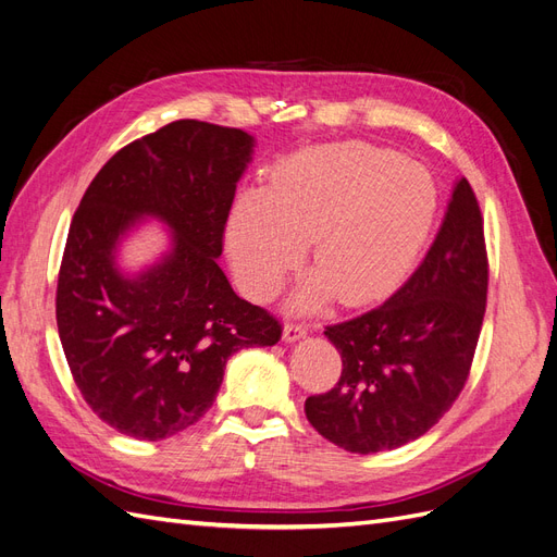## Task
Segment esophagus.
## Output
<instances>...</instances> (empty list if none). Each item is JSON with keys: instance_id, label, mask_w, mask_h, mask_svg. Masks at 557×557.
<instances>
[{"instance_id": "esophagus-1", "label": "esophagus", "mask_w": 557, "mask_h": 557, "mask_svg": "<svg viewBox=\"0 0 557 557\" xmlns=\"http://www.w3.org/2000/svg\"><path fill=\"white\" fill-rule=\"evenodd\" d=\"M307 336V325H299V323H288L283 327V342L285 344H295L299 339H305Z\"/></svg>"}]
</instances>
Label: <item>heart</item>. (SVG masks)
<instances>
[{
  "label": "heart",
  "instance_id": "1",
  "mask_svg": "<svg viewBox=\"0 0 557 557\" xmlns=\"http://www.w3.org/2000/svg\"><path fill=\"white\" fill-rule=\"evenodd\" d=\"M436 190L423 166L364 141L305 150L278 166L269 190L237 199L227 250L242 288L272 297L313 242L315 274L293 295L297 311L336 297L362 307L391 295L423 250Z\"/></svg>",
  "mask_w": 557,
  "mask_h": 557
}]
</instances>
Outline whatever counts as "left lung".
<instances>
[{"label": "left lung", "instance_id": "1", "mask_svg": "<svg viewBox=\"0 0 557 557\" xmlns=\"http://www.w3.org/2000/svg\"><path fill=\"white\" fill-rule=\"evenodd\" d=\"M487 293L483 218L467 178L453 183L425 260L374 311L332 325L342 376L305 413L350 453H379L432 430L465 387Z\"/></svg>", "mask_w": 557, "mask_h": 557}]
</instances>
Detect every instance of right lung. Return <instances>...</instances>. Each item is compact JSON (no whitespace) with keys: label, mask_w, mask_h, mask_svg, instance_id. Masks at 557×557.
<instances>
[{"label":"right lung","mask_w":557,"mask_h":557,"mask_svg":"<svg viewBox=\"0 0 557 557\" xmlns=\"http://www.w3.org/2000/svg\"><path fill=\"white\" fill-rule=\"evenodd\" d=\"M252 153L244 129L176 121L117 150L81 199L58 278V332L83 399L121 434L160 442L195 425L234 352L281 339L278 320L218 267ZM146 220L170 228L171 244L129 273L120 248Z\"/></svg>","instance_id":"obj_1"}]
</instances>
